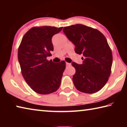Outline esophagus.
<instances>
[{"label": "esophagus", "instance_id": "1", "mask_svg": "<svg viewBox=\"0 0 127 127\" xmlns=\"http://www.w3.org/2000/svg\"><path fill=\"white\" fill-rule=\"evenodd\" d=\"M66 65L68 66L70 65V63H66Z\"/></svg>", "mask_w": 127, "mask_h": 127}]
</instances>
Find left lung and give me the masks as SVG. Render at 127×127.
Listing matches in <instances>:
<instances>
[{
	"mask_svg": "<svg viewBox=\"0 0 127 127\" xmlns=\"http://www.w3.org/2000/svg\"><path fill=\"white\" fill-rule=\"evenodd\" d=\"M63 31L75 45V52L84 57L82 64L72 63L76 69L74 86L83 93L100 91L108 81L113 63L106 38L97 29L81 24L65 27Z\"/></svg>",
	"mask_w": 127,
	"mask_h": 127,
	"instance_id": "8db88e82",
	"label": "left lung"
}]
</instances>
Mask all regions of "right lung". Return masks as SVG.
<instances>
[{"label": "right lung", "instance_id": "obj_1", "mask_svg": "<svg viewBox=\"0 0 127 127\" xmlns=\"http://www.w3.org/2000/svg\"><path fill=\"white\" fill-rule=\"evenodd\" d=\"M62 29L63 27H33L25 34L21 41L18 50L21 73L36 93H53L61 85L66 66L65 61L55 63L46 58L54 49L52 37Z\"/></svg>", "mask_w": 127, "mask_h": 127}]
</instances>
